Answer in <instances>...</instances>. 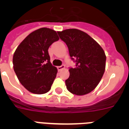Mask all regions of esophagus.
Returning a JSON list of instances; mask_svg holds the SVG:
<instances>
[{"label": "esophagus", "mask_w": 129, "mask_h": 129, "mask_svg": "<svg viewBox=\"0 0 129 129\" xmlns=\"http://www.w3.org/2000/svg\"><path fill=\"white\" fill-rule=\"evenodd\" d=\"M57 68L58 71H61V70H62V69H64V68H65V66L62 64V65H61V66H59V67H57Z\"/></svg>", "instance_id": "esophagus-1"}]
</instances>
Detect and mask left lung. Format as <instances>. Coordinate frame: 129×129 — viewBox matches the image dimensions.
Returning a JSON list of instances; mask_svg holds the SVG:
<instances>
[{
    "label": "left lung",
    "instance_id": "1",
    "mask_svg": "<svg viewBox=\"0 0 129 129\" xmlns=\"http://www.w3.org/2000/svg\"><path fill=\"white\" fill-rule=\"evenodd\" d=\"M68 48L76 67L69 68L65 81L68 91L77 95L88 94L98 86L105 70L106 55L100 44L85 32L77 29L58 31Z\"/></svg>",
    "mask_w": 129,
    "mask_h": 129
}]
</instances>
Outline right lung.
<instances>
[{
  "mask_svg": "<svg viewBox=\"0 0 129 129\" xmlns=\"http://www.w3.org/2000/svg\"><path fill=\"white\" fill-rule=\"evenodd\" d=\"M59 39L55 31L42 28L29 34L16 49L13 69L20 83L31 93L43 94L50 90L57 69L50 62L48 50Z\"/></svg>",
  "mask_w": 129,
  "mask_h": 129,
  "instance_id": "right-lung-1",
  "label": "right lung"
}]
</instances>
